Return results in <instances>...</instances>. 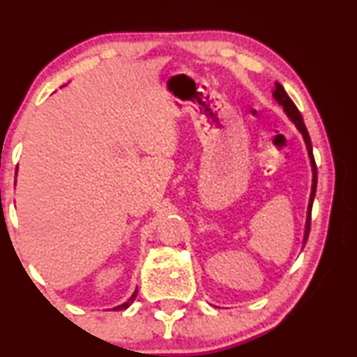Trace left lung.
<instances>
[{"label": "left lung", "instance_id": "obj_1", "mask_svg": "<svg viewBox=\"0 0 357 357\" xmlns=\"http://www.w3.org/2000/svg\"><path fill=\"white\" fill-rule=\"evenodd\" d=\"M273 99H275L278 104L282 105L285 110L287 117L290 119V121L294 122V126L297 127L298 132L302 134V137H304V142L307 146V153H309V159H310V166H312V190H310V198H309V206H307V218H305V230H304V241L302 243L305 245L307 238H309V231H310V213H312V203H314V198H315V188H317V166H315V159H314V154H312V142H310V137H309V132H307V127L304 124V119H302L301 112H298V109L296 107V104H294L292 99H290L289 96H287L285 89L282 87L278 82H275V90H273Z\"/></svg>", "mask_w": 357, "mask_h": 357}]
</instances>
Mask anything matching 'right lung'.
<instances>
[{
  "instance_id": "add662e5",
  "label": "right lung",
  "mask_w": 357,
  "mask_h": 357,
  "mask_svg": "<svg viewBox=\"0 0 357 357\" xmlns=\"http://www.w3.org/2000/svg\"><path fill=\"white\" fill-rule=\"evenodd\" d=\"M136 296H137V290H134V294H132V296L129 297V301L124 302V304H121V305L114 307V310H122V309H127V307H129L130 304H132L134 301H136Z\"/></svg>"
}]
</instances>
